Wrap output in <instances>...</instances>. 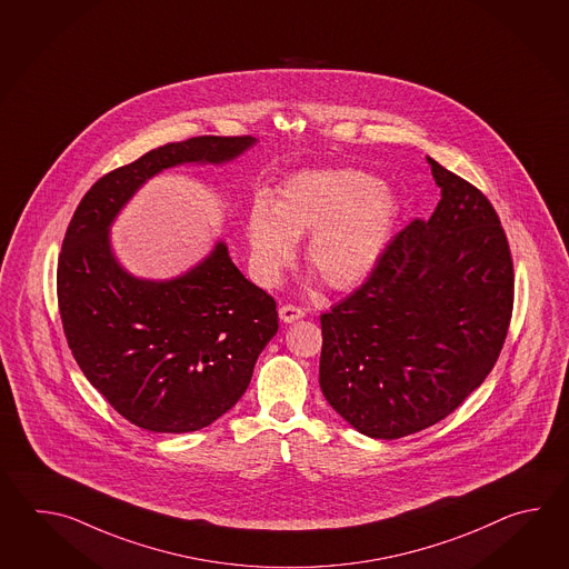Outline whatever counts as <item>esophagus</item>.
Returning <instances> with one entry per match:
<instances>
[{
	"label": "esophagus",
	"mask_w": 569,
	"mask_h": 569,
	"mask_svg": "<svg viewBox=\"0 0 569 569\" xmlns=\"http://www.w3.org/2000/svg\"><path fill=\"white\" fill-rule=\"evenodd\" d=\"M279 317L280 321H284V323H295V321L305 317V311L301 307H295V305H282L279 309Z\"/></svg>",
	"instance_id": "esophagus-1"
}]
</instances>
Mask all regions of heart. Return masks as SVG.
<instances>
[{"label":"heart","mask_w":569,"mask_h":569,"mask_svg":"<svg viewBox=\"0 0 569 569\" xmlns=\"http://www.w3.org/2000/svg\"><path fill=\"white\" fill-rule=\"evenodd\" d=\"M399 199L380 181L353 169L305 170L272 197L258 199L246 223L250 262L262 287H274L307 240V262L329 289L368 279L387 254L399 221Z\"/></svg>","instance_id":"1"}]
</instances>
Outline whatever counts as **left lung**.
Listing matches in <instances>:
<instances>
[{"label":"left lung","mask_w":569,"mask_h":569,"mask_svg":"<svg viewBox=\"0 0 569 569\" xmlns=\"http://www.w3.org/2000/svg\"><path fill=\"white\" fill-rule=\"evenodd\" d=\"M427 162L441 189L433 216L399 231L362 287L321 315L323 397L375 439L456 411L495 368L512 315V258L495 207Z\"/></svg>","instance_id":"obj_1"}]
</instances>
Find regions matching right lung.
Returning <instances> with one entry per match:
<instances>
[{
	"label": "right lung",
	"instance_id": "obj_1",
	"mask_svg": "<svg viewBox=\"0 0 569 569\" xmlns=\"http://www.w3.org/2000/svg\"><path fill=\"white\" fill-rule=\"evenodd\" d=\"M254 144L252 136H199L150 150L101 177L64 233L57 295L69 348L109 405L148 431H199L230 411L277 336L279 313L226 242L177 279L146 280L118 262L109 228L158 172L223 164Z\"/></svg>",
	"mask_w": 569,
	"mask_h": 569
}]
</instances>
